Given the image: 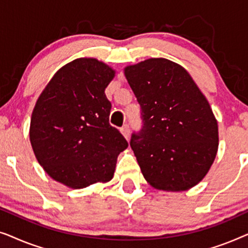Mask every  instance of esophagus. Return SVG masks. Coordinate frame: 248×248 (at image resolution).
<instances>
[{"mask_svg": "<svg viewBox=\"0 0 248 248\" xmlns=\"http://www.w3.org/2000/svg\"><path fill=\"white\" fill-rule=\"evenodd\" d=\"M121 132H122V134L125 137V139H127L128 140V138H130V126H128L127 124H124L121 128Z\"/></svg>", "mask_w": 248, "mask_h": 248, "instance_id": "34e87169", "label": "esophagus"}]
</instances>
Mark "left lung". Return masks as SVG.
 I'll return each instance as SVG.
<instances>
[{
	"label": "left lung",
	"instance_id": "left-lung-1",
	"mask_svg": "<svg viewBox=\"0 0 248 248\" xmlns=\"http://www.w3.org/2000/svg\"><path fill=\"white\" fill-rule=\"evenodd\" d=\"M142 126L130 145L155 188L185 191L206 175L218 150V123L187 71L166 59L127 66Z\"/></svg>",
	"mask_w": 248,
	"mask_h": 248
}]
</instances>
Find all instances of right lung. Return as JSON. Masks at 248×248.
<instances>
[{"label":"right lung","instance_id":"obj_1","mask_svg":"<svg viewBox=\"0 0 248 248\" xmlns=\"http://www.w3.org/2000/svg\"><path fill=\"white\" fill-rule=\"evenodd\" d=\"M114 70L94 59L60 69L40 94L30 122L37 160L55 181L83 188L110 181L127 141L109 124L105 89Z\"/></svg>","mask_w":248,"mask_h":248}]
</instances>
